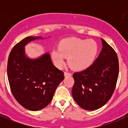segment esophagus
<instances>
[{
    "mask_svg": "<svg viewBox=\"0 0 128 128\" xmlns=\"http://www.w3.org/2000/svg\"><path fill=\"white\" fill-rule=\"evenodd\" d=\"M64 76H65V77H66V76H72V74H71V73H69V72H64Z\"/></svg>",
    "mask_w": 128,
    "mask_h": 128,
    "instance_id": "1",
    "label": "esophagus"
}]
</instances>
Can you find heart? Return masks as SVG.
I'll return each instance as SVG.
<instances>
[{"label":"heart","mask_w":128,"mask_h":128,"mask_svg":"<svg viewBox=\"0 0 128 128\" xmlns=\"http://www.w3.org/2000/svg\"><path fill=\"white\" fill-rule=\"evenodd\" d=\"M98 52V44L92 40L72 38L61 42L52 57L56 66L62 67L68 58V64L75 70L85 69L92 65Z\"/></svg>","instance_id":"heart-1"}]
</instances>
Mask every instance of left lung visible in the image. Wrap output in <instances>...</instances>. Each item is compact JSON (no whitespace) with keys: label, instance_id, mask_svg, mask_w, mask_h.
<instances>
[{"label":"left lung","instance_id":"obj_1","mask_svg":"<svg viewBox=\"0 0 128 128\" xmlns=\"http://www.w3.org/2000/svg\"><path fill=\"white\" fill-rule=\"evenodd\" d=\"M102 50L86 69L73 74V98L86 110L103 106L112 96L118 76V60L114 48L101 38Z\"/></svg>","mask_w":128,"mask_h":128}]
</instances>
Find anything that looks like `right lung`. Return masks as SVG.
<instances>
[{
    "mask_svg": "<svg viewBox=\"0 0 128 128\" xmlns=\"http://www.w3.org/2000/svg\"><path fill=\"white\" fill-rule=\"evenodd\" d=\"M42 37L28 36L12 48L8 61V78L14 98L24 108L38 111L50 103L54 92L64 79L48 53L37 59L26 56V44Z\"/></svg>",
    "mask_w": 128,
    "mask_h": 128,
    "instance_id": "right-lung-1",
    "label": "right lung"
}]
</instances>
